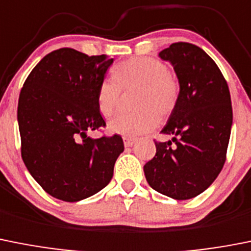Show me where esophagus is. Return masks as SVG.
I'll return each instance as SVG.
<instances>
[{"label":"esophagus","mask_w":251,"mask_h":251,"mask_svg":"<svg viewBox=\"0 0 251 251\" xmlns=\"http://www.w3.org/2000/svg\"><path fill=\"white\" fill-rule=\"evenodd\" d=\"M123 143H124V147H132L133 144L135 143V139L134 138L123 137Z\"/></svg>","instance_id":"1"}]
</instances>
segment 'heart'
I'll list each match as a JSON object with an SVG mask.
<instances>
[{
    "instance_id": "heart-1",
    "label": "heart",
    "mask_w": 251,
    "mask_h": 251,
    "mask_svg": "<svg viewBox=\"0 0 251 251\" xmlns=\"http://www.w3.org/2000/svg\"><path fill=\"white\" fill-rule=\"evenodd\" d=\"M138 88L133 113L117 114L108 123L112 134L138 137L157 127L158 117L171 116L180 96L179 82L162 61L151 57H133L119 62L113 77H107L98 86L97 105L103 117H110L118 104L121 89Z\"/></svg>"
}]
</instances>
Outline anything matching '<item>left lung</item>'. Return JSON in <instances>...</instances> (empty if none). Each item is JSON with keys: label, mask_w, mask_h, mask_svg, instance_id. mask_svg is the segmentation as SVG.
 Masks as SVG:
<instances>
[{"label": "left lung", "mask_w": 251, "mask_h": 251, "mask_svg": "<svg viewBox=\"0 0 251 251\" xmlns=\"http://www.w3.org/2000/svg\"><path fill=\"white\" fill-rule=\"evenodd\" d=\"M159 57L173 66L180 96L162 129L173 138L155 142L144 176L160 194L187 201L208 189L223 169L233 124L230 92L217 63L198 46L173 43Z\"/></svg>", "instance_id": "obj_1"}]
</instances>
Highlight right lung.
Here are the masks:
<instances>
[{
  "instance_id": "1",
  "label": "right lung",
  "mask_w": 251,
  "mask_h": 251,
  "mask_svg": "<svg viewBox=\"0 0 251 251\" xmlns=\"http://www.w3.org/2000/svg\"><path fill=\"white\" fill-rule=\"evenodd\" d=\"M113 59L61 48L43 57L21 89V154L34 180L63 201L96 194L113 176L121 135L88 137L104 127L97 91Z\"/></svg>"
}]
</instances>
